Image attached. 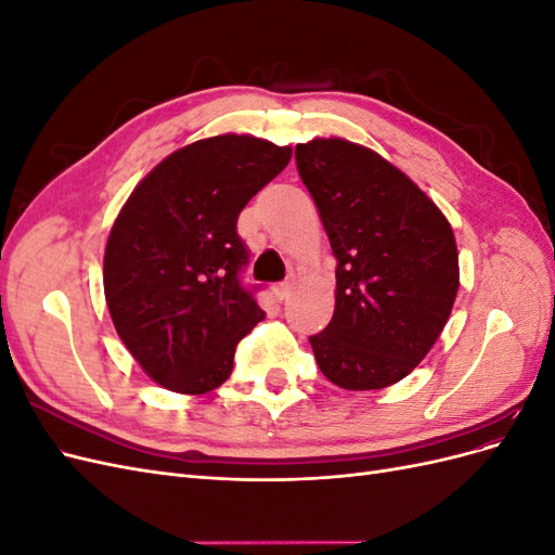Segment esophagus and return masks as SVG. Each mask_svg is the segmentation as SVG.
<instances>
[{
	"label": "esophagus",
	"instance_id": "obj_1",
	"mask_svg": "<svg viewBox=\"0 0 555 555\" xmlns=\"http://www.w3.org/2000/svg\"><path fill=\"white\" fill-rule=\"evenodd\" d=\"M292 287H294V280H292V278L280 282V284H278V298H280V300L287 298V296L292 294Z\"/></svg>",
	"mask_w": 555,
	"mask_h": 555
}]
</instances>
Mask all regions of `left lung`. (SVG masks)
Wrapping results in <instances>:
<instances>
[{"label": "left lung", "mask_w": 555, "mask_h": 555, "mask_svg": "<svg viewBox=\"0 0 555 555\" xmlns=\"http://www.w3.org/2000/svg\"><path fill=\"white\" fill-rule=\"evenodd\" d=\"M335 266V310L310 335L319 371L349 391L408 377L440 338L459 251L440 208L377 153L343 139L296 145Z\"/></svg>", "instance_id": "left-lung-1"}]
</instances>
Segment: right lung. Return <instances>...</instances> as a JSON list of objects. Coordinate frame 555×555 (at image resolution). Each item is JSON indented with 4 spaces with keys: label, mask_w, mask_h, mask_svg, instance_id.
I'll list each match as a JSON object with an SVG mask.
<instances>
[{
    "label": "right lung",
    "mask_w": 555,
    "mask_h": 555,
    "mask_svg": "<svg viewBox=\"0 0 555 555\" xmlns=\"http://www.w3.org/2000/svg\"><path fill=\"white\" fill-rule=\"evenodd\" d=\"M292 159L255 137L176 150L131 192L111 229L104 292L117 335L157 384L208 393L266 312L243 282L249 249L238 215Z\"/></svg>",
    "instance_id": "1"
}]
</instances>
